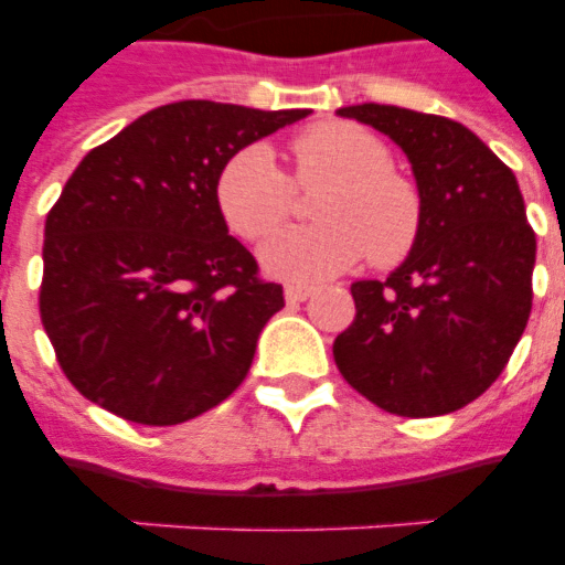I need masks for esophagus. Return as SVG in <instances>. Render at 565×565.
Instances as JSON below:
<instances>
[{"mask_svg":"<svg viewBox=\"0 0 565 565\" xmlns=\"http://www.w3.org/2000/svg\"><path fill=\"white\" fill-rule=\"evenodd\" d=\"M310 287H301V284H287L284 287V299L290 301V305H296V301H305L310 296Z\"/></svg>","mask_w":565,"mask_h":565,"instance_id":"esophagus-1","label":"esophagus"}]
</instances>
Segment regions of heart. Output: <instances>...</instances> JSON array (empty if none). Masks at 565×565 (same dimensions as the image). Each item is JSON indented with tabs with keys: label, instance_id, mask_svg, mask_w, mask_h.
Instances as JSON below:
<instances>
[{
	"label": "heart",
	"instance_id": "b5f03b06",
	"mask_svg": "<svg viewBox=\"0 0 565 565\" xmlns=\"http://www.w3.org/2000/svg\"><path fill=\"white\" fill-rule=\"evenodd\" d=\"M328 181L313 204L317 225L281 231L260 252L266 273L287 281H319L370 255L395 266L411 255L425 228V199L393 170L390 146L354 122H317L292 140V181L273 149L255 143L222 163L216 204L237 237L257 243L287 222L296 188Z\"/></svg>",
	"mask_w": 565,
	"mask_h": 565
}]
</instances>
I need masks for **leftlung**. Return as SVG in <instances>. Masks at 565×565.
Instances as JSON below:
<instances>
[{
    "instance_id": "1",
    "label": "left lung",
    "mask_w": 565,
    "mask_h": 565,
    "mask_svg": "<svg viewBox=\"0 0 565 565\" xmlns=\"http://www.w3.org/2000/svg\"><path fill=\"white\" fill-rule=\"evenodd\" d=\"M337 114L402 146L425 199L407 260L386 281L352 284L337 370L395 416L460 411L504 372L531 317L536 234L516 175L455 119L375 102Z\"/></svg>"
}]
</instances>
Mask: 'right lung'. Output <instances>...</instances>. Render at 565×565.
Listing matches in <instances>:
<instances>
[{
    "instance_id": "right-lung-1",
    "label": "right lung",
    "mask_w": 565,
    "mask_h": 565,
    "mask_svg": "<svg viewBox=\"0 0 565 565\" xmlns=\"http://www.w3.org/2000/svg\"><path fill=\"white\" fill-rule=\"evenodd\" d=\"M308 114L172 102L75 167L46 216L40 319L84 398L179 425L243 384L284 290L228 234L216 175Z\"/></svg>"
}]
</instances>
